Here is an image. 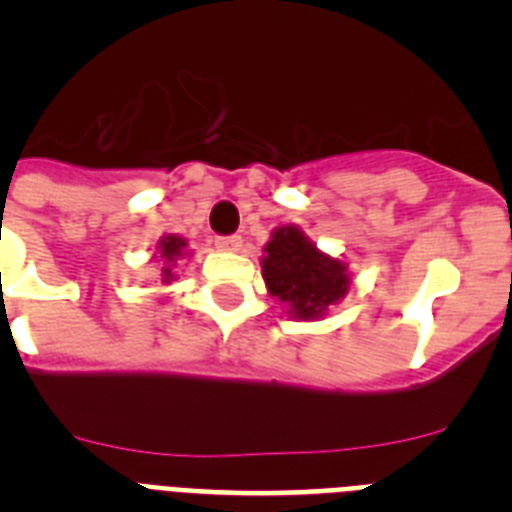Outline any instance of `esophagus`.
Instances as JSON below:
<instances>
[{
	"label": "esophagus",
	"mask_w": 512,
	"mask_h": 512,
	"mask_svg": "<svg viewBox=\"0 0 512 512\" xmlns=\"http://www.w3.org/2000/svg\"><path fill=\"white\" fill-rule=\"evenodd\" d=\"M215 246L220 248V251L238 253L243 248V238H241V235H223V238H217Z\"/></svg>",
	"instance_id": "34e87169"
}]
</instances>
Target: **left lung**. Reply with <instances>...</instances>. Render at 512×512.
Returning <instances> with one entry per match:
<instances>
[{"instance_id":"1","label":"left lung","mask_w":512,"mask_h":512,"mask_svg":"<svg viewBox=\"0 0 512 512\" xmlns=\"http://www.w3.org/2000/svg\"><path fill=\"white\" fill-rule=\"evenodd\" d=\"M261 277L269 295L282 302L295 320L328 315L351 284L346 261L320 251L297 225H282L271 233L261 256Z\"/></svg>"}]
</instances>
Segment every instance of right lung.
<instances>
[{"mask_svg":"<svg viewBox=\"0 0 512 512\" xmlns=\"http://www.w3.org/2000/svg\"><path fill=\"white\" fill-rule=\"evenodd\" d=\"M187 246H189L187 238H182V235H174V233L161 235V241L156 243V253H153V259L164 261V266H161V282L164 284H171L176 279V271H174L176 261L192 256V251H189Z\"/></svg>","mask_w":512,"mask_h":512,"instance_id":"1","label":"right lung"}]
</instances>
